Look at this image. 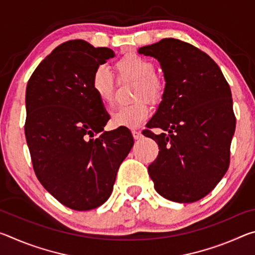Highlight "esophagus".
<instances>
[{"label":"esophagus","instance_id":"esophagus-1","mask_svg":"<svg viewBox=\"0 0 255 255\" xmlns=\"http://www.w3.org/2000/svg\"><path fill=\"white\" fill-rule=\"evenodd\" d=\"M131 133H132V137L135 138V139H140V138L143 137V135H141V132L139 130H132Z\"/></svg>","mask_w":255,"mask_h":255}]
</instances>
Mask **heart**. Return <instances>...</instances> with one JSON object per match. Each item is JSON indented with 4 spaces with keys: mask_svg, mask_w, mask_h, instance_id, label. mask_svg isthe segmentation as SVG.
I'll list each match as a JSON object with an SVG mask.
<instances>
[{
    "mask_svg": "<svg viewBox=\"0 0 255 255\" xmlns=\"http://www.w3.org/2000/svg\"><path fill=\"white\" fill-rule=\"evenodd\" d=\"M115 70L119 77L137 81L135 99L138 101L118 108L111 115V125L116 128L139 127L149 115L148 103L141 98L148 99L153 103L159 102L165 93V83L162 77L155 73V65L152 60L135 53L126 54L119 58L115 63ZM91 88L102 103L111 105L114 101L115 80L108 67L100 65L96 68L91 77Z\"/></svg>",
    "mask_w": 255,
    "mask_h": 255,
    "instance_id": "heart-1",
    "label": "heart"
}]
</instances>
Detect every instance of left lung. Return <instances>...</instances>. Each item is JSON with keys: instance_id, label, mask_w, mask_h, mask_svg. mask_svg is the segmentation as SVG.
<instances>
[{"instance_id": "1", "label": "left lung", "mask_w": 255, "mask_h": 255, "mask_svg": "<svg viewBox=\"0 0 255 255\" xmlns=\"http://www.w3.org/2000/svg\"><path fill=\"white\" fill-rule=\"evenodd\" d=\"M161 64L165 93L143 135L158 145L148 166L165 199L188 204L206 197L228 170L236 118L231 88L214 59L174 38L140 47ZM164 131L155 135L150 130Z\"/></svg>"}]
</instances>
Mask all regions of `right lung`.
<instances>
[{"mask_svg": "<svg viewBox=\"0 0 255 255\" xmlns=\"http://www.w3.org/2000/svg\"><path fill=\"white\" fill-rule=\"evenodd\" d=\"M114 56L107 47L66 41L27 84L24 132L33 171L51 196L74 210L105 204L133 145L128 128L102 131L109 115L91 88L93 72Z\"/></svg>", "mask_w": 255, "mask_h": 255, "instance_id": "obj_1", "label": "right lung"}]
</instances>
